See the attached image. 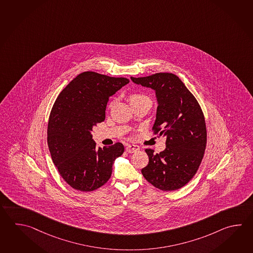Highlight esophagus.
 Wrapping results in <instances>:
<instances>
[{
    "label": "esophagus",
    "mask_w": 253,
    "mask_h": 253,
    "mask_svg": "<svg viewBox=\"0 0 253 253\" xmlns=\"http://www.w3.org/2000/svg\"><path fill=\"white\" fill-rule=\"evenodd\" d=\"M125 150L128 153H134V152L139 150V147L137 145L128 144L126 146Z\"/></svg>",
    "instance_id": "obj_1"
}]
</instances>
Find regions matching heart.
Here are the masks:
<instances>
[{"mask_svg":"<svg viewBox=\"0 0 253 253\" xmlns=\"http://www.w3.org/2000/svg\"><path fill=\"white\" fill-rule=\"evenodd\" d=\"M143 98H148V97H146V96L142 95V94L134 93V94H131V95L129 96V103H133L135 101H138V100H140V99Z\"/></svg>","mask_w":253,"mask_h":253,"instance_id":"obj_1","label":"heart"}]
</instances>
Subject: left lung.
<instances>
[{
	"label": "left lung",
	"instance_id": "8db88e82",
	"mask_svg": "<svg viewBox=\"0 0 253 253\" xmlns=\"http://www.w3.org/2000/svg\"><path fill=\"white\" fill-rule=\"evenodd\" d=\"M130 79L154 91L158 108L153 129L166 138V149L160 153L146 150L150 160L141 173L160 190L179 189L196 175L206 150L207 127L201 107L174 74Z\"/></svg>",
	"mask_w": 253,
	"mask_h": 253
}]
</instances>
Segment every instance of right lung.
Here are the masks:
<instances>
[{
	"mask_svg": "<svg viewBox=\"0 0 253 253\" xmlns=\"http://www.w3.org/2000/svg\"><path fill=\"white\" fill-rule=\"evenodd\" d=\"M95 72L74 78L57 96L47 126L52 160L64 180L83 192L103 186L112 175L114 160L124 145L96 148L92 130L105 119L109 97L129 83Z\"/></svg>",
	"mask_w": 253,
	"mask_h": 253,
	"instance_id": "1",
	"label": "right lung"
}]
</instances>
